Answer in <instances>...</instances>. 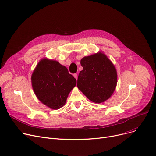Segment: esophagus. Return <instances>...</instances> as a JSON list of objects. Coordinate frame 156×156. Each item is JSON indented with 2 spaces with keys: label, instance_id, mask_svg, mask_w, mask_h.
<instances>
[{
  "label": "esophagus",
  "instance_id": "34e87169",
  "mask_svg": "<svg viewBox=\"0 0 156 156\" xmlns=\"http://www.w3.org/2000/svg\"><path fill=\"white\" fill-rule=\"evenodd\" d=\"M73 76L75 77L76 80H77V78H78V74L77 73H75V74H73Z\"/></svg>",
  "mask_w": 156,
  "mask_h": 156
}]
</instances>
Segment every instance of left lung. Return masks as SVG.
Returning a JSON list of instances; mask_svg holds the SVG:
<instances>
[{
  "label": "left lung",
  "instance_id": "1",
  "mask_svg": "<svg viewBox=\"0 0 156 156\" xmlns=\"http://www.w3.org/2000/svg\"><path fill=\"white\" fill-rule=\"evenodd\" d=\"M80 63L83 69L78 77V88L94 102L108 99L117 84V72L112 62L99 52L84 57Z\"/></svg>",
  "mask_w": 156,
  "mask_h": 156
}]
</instances>
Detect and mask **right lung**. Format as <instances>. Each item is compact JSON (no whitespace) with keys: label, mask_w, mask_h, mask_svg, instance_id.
<instances>
[{"label":"right lung","mask_w":156,"mask_h":156,"mask_svg":"<svg viewBox=\"0 0 156 156\" xmlns=\"http://www.w3.org/2000/svg\"><path fill=\"white\" fill-rule=\"evenodd\" d=\"M33 89L38 99L53 109L65 104L76 80L68 69L57 61L44 59L37 64L31 76Z\"/></svg>","instance_id":"obj_1"}]
</instances>
